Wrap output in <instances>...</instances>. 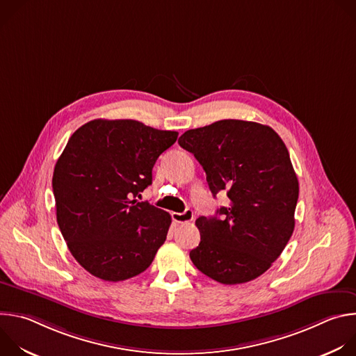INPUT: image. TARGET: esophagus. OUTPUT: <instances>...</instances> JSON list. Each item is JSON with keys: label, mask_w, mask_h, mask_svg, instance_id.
Masks as SVG:
<instances>
[{"label": "esophagus", "mask_w": 356, "mask_h": 356, "mask_svg": "<svg viewBox=\"0 0 356 356\" xmlns=\"http://www.w3.org/2000/svg\"><path fill=\"white\" fill-rule=\"evenodd\" d=\"M193 211L190 209L184 210L183 213H172V218L175 222L177 224H184V222H190L193 221Z\"/></svg>", "instance_id": "1"}]
</instances>
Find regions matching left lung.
Instances as JSON below:
<instances>
[{
	"mask_svg": "<svg viewBox=\"0 0 356 356\" xmlns=\"http://www.w3.org/2000/svg\"><path fill=\"white\" fill-rule=\"evenodd\" d=\"M179 145L191 152L216 197L229 204L221 217H200L201 241L190 250L194 266L222 284L264 275L294 229L298 180L282 138L268 125L222 120L186 131Z\"/></svg>",
	"mask_w": 356,
	"mask_h": 356,
	"instance_id": "obj_1",
	"label": "left lung"
}]
</instances>
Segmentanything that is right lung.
<instances>
[{
	"instance_id": "obj_1",
	"label": "right lung",
	"mask_w": 356,
	"mask_h": 356,
	"mask_svg": "<svg viewBox=\"0 0 356 356\" xmlns=\"http://www.w3.org/2000/svg\"><path fill=\"white\" fill-rule=\"evenodd\" d=\"M177 135L135 120H92L70 136L52 179L56 218L72 255L92 276L131 279L166 241L170 214L135 197Z\"/></svg>"
}]
</instances>
